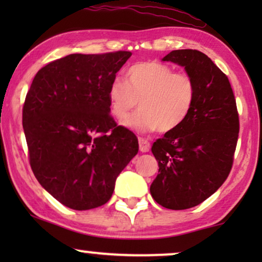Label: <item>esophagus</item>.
<instances>
[{
    "mask_svg": "<svg viewBox=\"0 0 262 262\" xmlns=\"http://www.w3.org/2000/svg\"><path fill=\"white\" fill-rule=\"evenodd\" d=\"M139 150L142 152H148L150 150V143L148 139L145 138H139Z\"/></svg>",
    "mask_w": 262,
    "mask_h": 262,
    "instance_id": "34e87169",
    "label": "esophagus"
}]
</instances>
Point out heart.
<instances>
[{"label":"heart","instance_id":"heart-1","mask_svg":"<svg viewBox=\"0 0 262 262\" xmlns=\"http://www.w3.org/2000/svg\"><path fill=\"white\" fill-rule=\"evenodd\" d=\"M196 95L195 82L188 74L175 73L160 62H141L125 73V82L114 78L107 89L111 114L123 120L137 105L141 108L123 121L138 132H169L180 126L191 113Z\"/></svg>","mask_w":262,"mask_h":262}]
</instances>
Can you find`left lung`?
Wrapping results in <instances>:
<instances>
[{"mask_svg":"<svg viewBox=\"0 0 262 262\" xmlns=\"http://www.w3.org/2000/svg\"><path fill=\"white\" fill-rule=\"evenodd\" d=\"M162 60L185 68L196 95L187 119L152 144L160 169L150 193L166 209L186 210L227 180L237 144L238 113L227 75L205 53L174 50Z\"/></svg>","mask_w":262,"mask_h":262,"instance_id":"8db88e82","label":"left lung"}]
</instances>
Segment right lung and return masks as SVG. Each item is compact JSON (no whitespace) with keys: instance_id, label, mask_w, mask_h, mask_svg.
<instances>
[{"instance_id":"1","label":"right lung","mask_w":262,"mask_h":262,"mask_svg":"<svg viewBox=\"0 0 262 262\" xmlns=\"http://www.w3.org/2000/svg\"><path fill=\"white\" fill-rule=\"evenodd\" d=\"M132 53H73L38 71L23 126L34 177L73 210L106 204L118 175L137 155V137L110 114L107 89Z\"/></svg>"}]
</instances>
